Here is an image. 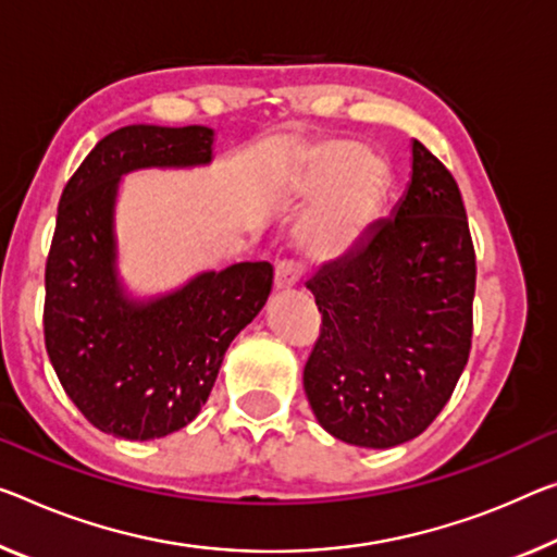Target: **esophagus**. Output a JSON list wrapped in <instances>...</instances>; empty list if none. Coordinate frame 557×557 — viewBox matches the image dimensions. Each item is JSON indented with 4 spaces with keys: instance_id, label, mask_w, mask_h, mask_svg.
Wrapping results in <instances>:
<instances>
[{
    "instance_id": "obj_1",
    "label": "esophagus",
    "mask_w": 557,
    "mask_h": 557,
    "mask_svg": "<svg viewBox=\"0 0 557 557\" xmlns=\"http://www.w3.org/2000/svg\"><path fill=\"white\" fill-rule=\"evenodd\" d=\"M301 263L296 261H278L276 271H273V288L276 290H290L298 281H301Z\"/></svg>"
}]
</instances>
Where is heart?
<instances>
[{
	"mask_svg": "<svg viewBox=\"0 0 557 557\" xmlns=\"http://www.w3.org/2000/svg\"><path fill=\"white\" fill-rule=\"evenodd\" d=\"M304 196H319L298 228L301 246L315 261H341L371 234L393 189L386 157L350 139L323 141L308 153L296 176Z\"/></svg>",
	"mask_w": 557,
	"mask_h": 557,
	"instance_id": "b5f03b06",
	"label": "heart"
}]
</instances>
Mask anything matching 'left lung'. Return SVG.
Here are the masks:
<instances>
[{"instance_id": "left-lung-1", "label": "left lung", "mask_w": 557, "mask_h": 557, "mask_svg": "<svg viewBox=\"0 0 557 557\" xmlns=\"http://www.w3.org/2000/svg\"><path fill=\"white\" fill-rule=\"evenodd\" d=\"M410 184L386 221L306 288L323 315L306 398L333 438L393 448L448 404L473 336L475 251L456 178L413 141Z\"/></svg>"}]
</instances>
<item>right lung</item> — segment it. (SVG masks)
I'll use <instances>...</instances> for the list:
<instances>
[{"label": "right lung", "instance_id": "1", "mask_svg": "<svg viewBox=\"0 0 557 557\" xmlns=\"http://www.w3.org/2000/svg\"><path fill=\"white\" fill-rule=\"evenodd\" d=\"M211 159L209 126H122L89 151L59 199L45 273L47 354L72 404L116 438L153 441L189 425L231 341L271 294L269 261L201 271L151 298H134L119 276L122 176Z\"/></svg>", "mask_w": 557, "mask_h": 557}]
</instances>
